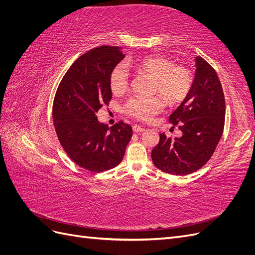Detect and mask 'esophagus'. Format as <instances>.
I'll return each mask as SVG.
<instances>
[{
  "mask_svg": "<svg viewBox=\"0 0 255 255\" xmlns=\"http://www.w3.org/2000/svg\"><path fill=\"white\" fill-rule=\"evenodd\" d=\"M133 130H134V133H141V132H143L144 128L139 127V126H134L133 127Z\"/></svg>",
  "mask_w": 255,
  "mask_h": 255,
  "instance_id": "34e87169",
  "label": "esophagus"
}]
</instances>
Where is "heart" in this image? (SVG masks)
<instances>
[{"mask_svg": "<svg viewBox=\"0 0 255 255\" xmlns=\"http://www.w3.org/2000/svg\"><path fill=\"white\" fill-rule=\"evenodd\" d=\"M126 64L138 72L149 75L153 80L152 91L159 94L170 105L183 102L194 85L192 73L186 67L173 66L170 59L161 56H145L136 61L119 63L113 68L110 74V87L115 95L123 94L128 87L129 75ZM163 107L164 102L159 97H134L126 103L125 112L129 117L145 122L163 111Z\"/></svg>", "mask_w": 255, "mask_h": 255, "instance_id": "1", "label": "heart"}]
</instances>
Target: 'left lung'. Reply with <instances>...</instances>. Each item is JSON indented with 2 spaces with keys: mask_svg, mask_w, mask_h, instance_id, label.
Listing matches in <instances>:
<instances>
[{
  "mask_svg": "<svg viewBox=\"0 0 255 255\" xmlns=\"http://www.w3.org/2000/svg\"><path fill=\"white\" fill-rule=\"evenodd\" d=\"M226 101L214 68L196 57V74L188 97L170 115L169 121L180 125L181 137L159 134L152 150L153 164L173 175H186L203 167L215 152L225 128Z\"/></svg>",
  "mask_w": 255,
  "mask_h": 255,
  "instance_id": "left-lung-1",
  "label": "left lung"
}]
</instances>
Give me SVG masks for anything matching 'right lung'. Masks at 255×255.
I'll use <instances>...</instances> for the list:
<instances>
[{
	"label": "right lung",
	"instance_id": "add662e5",
	"mask_svg": "<svg viewBox=\"0 0 255 255\" xmlns=\"http://www.w3.org/2000/svg\"><path fill=\"white\" fill-rule=\"evenodd\" d=\"M119 47L101 45L83 54L69 68L53 103V121L59 142L76 165L91 172L118 166L133 135L119 121L109 126L97 113L112 100L110 74L125 58Z\"/></svg>",
	"mask_w": 255,
	"mask_h": 255
}]
</instances>
